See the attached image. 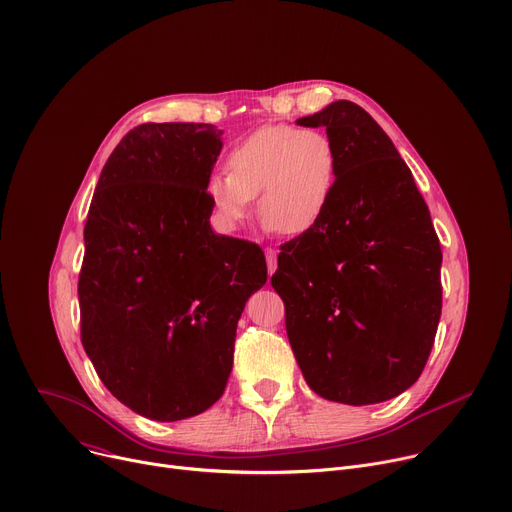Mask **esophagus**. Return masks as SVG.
Listing matches in <instances>:
<instances>
[{
  "instance_id": "1",
  "label": "esophagus",
  "mask_w": 512,
  "mask_h": 512,
  "mask_svg": "<svg viewBox=\"0 0 512 512\" xmlns=\"http://www.w3.org/2000/svg\"><path fill=\"white\" fill-rule=\"evenodd\" d=\"M264 254H266L268 274H272L274 270H277V250H272V248H266V250H264Z\"/></svg>"
}]
</instances>
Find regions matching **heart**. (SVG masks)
<instances>
[{
  "instance_id": "obj_1",
  "label": "heart",
  "mask_w": 512,
  "mask_h": 512,
  "mask_svg": "<svg viewBox=\"0 0 512 512\" xmlns=\"http://www.w3.org/2000/svg\"><path fill=\"white\" fill-rule=\"evenodd\" d=\"M227 172L207 182L213 213L225 229H235L252 211V196L266 227L299 235L326 215L338 182V151L318 129L287 125L262 127L225 157Z\"/></svg>"
}]
</instances>
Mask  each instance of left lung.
Returning <instances> with one entry per match:
<instances>
[{
    "label": "left lung",
    "mask_w": 512,
    "mask_h": 512,
    "mask_svg": "<svg viewBox=\"0 0 512 512\" xmlns=\"http://www.w3.org/2000/svg\"><path fill=\"white\" fill-rule=\"evenodd\" d=\"M338 151L322 221L281 246L272 287L307 385L367 406L400 396L422 373L443 307L441 244L396 145L359 104L303 116Z\"/></svg>",
    "instance_id": "obj_1"
}]
</instances>
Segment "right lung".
<instances>
[{
	"instance_id": "add662e5",
	"label": "right lung",
	"mask_w": 512,
	"mask_h": 512,
	"mask_svg": "<svg viewBox=\"0 0 512 512\" xmlns=\"http://www.w3.org/2000/svg\"><path fill=\"white\" fill-rule=\"evenodd\" d=\"M221 135L205 123L129 131L84 227L82 344L112 396L151 420L190 418L223 396L238 320L266 283L260 246L209 223Z\"/></svg>"
}]
</instances>
